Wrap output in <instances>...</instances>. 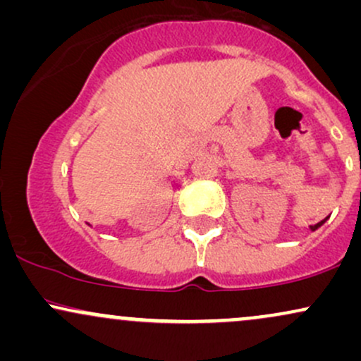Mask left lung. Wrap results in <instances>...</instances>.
Masks as SVG:
<instances>
[{"mask_svg": "<svg viewBox=\"0 0 361 361\" xmlns=\"http://www.w3.org/2000/svg\"><path fill=\"white\" fill-rule=\"evenodd\" d=\"M326 219H327V217H326ZM326 219H324V221H321V222L314 224V226H309V229H310V231H312V233H314V231H317V229H319V227H321V226H322V224H324V222H326Z\"/></svg>", "mask_w": 361, "mask_h": 361, "instance_id": "left-lung-1", "label": "left lung"}]
</instances>
